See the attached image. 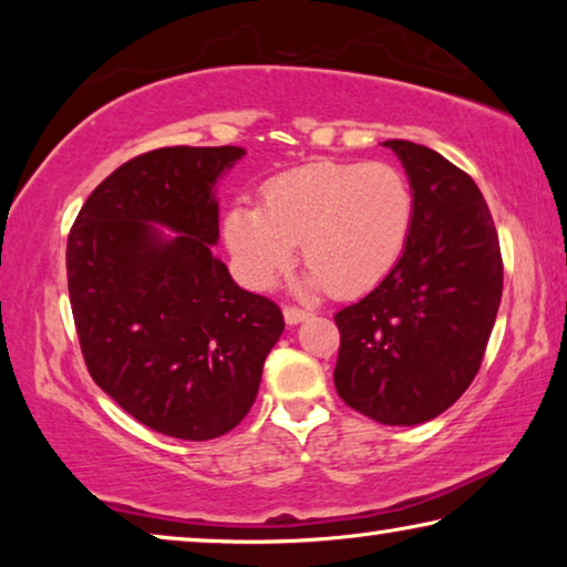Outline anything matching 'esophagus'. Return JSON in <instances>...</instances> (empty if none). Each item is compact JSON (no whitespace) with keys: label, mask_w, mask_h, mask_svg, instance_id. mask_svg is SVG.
I'll use <instances>...</instances> for the list:
<instances>
[{"label":"esophagus","mask_w":567,"mask_h":567,"mask_svg":"<svg viewBox=\"0 0 567 567\" xmlns=\"http://www.w3.org/2000/svg\"><path fill=\"white\" fill-rule=\"evenodd\" d=\"M285 322L287 324H300V322H305L307 318H310V312L307 310H300V307H285Z\"/></svg>","instance_id":"1"}]
</instances>
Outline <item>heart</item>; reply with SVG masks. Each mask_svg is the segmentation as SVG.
I'll return each mask as SVG.
<instances>
[{
	"label": "heart",
	"instance_id": "heart-1",
	"mask_svg": "<svg viewBox=\"0 0 567 567\" xmlns=\"http://www.w3.org/2000/svg\"><path fill=\"white\" fill-rule=\"evenodd\" d=\"M412 219L415 197L398 167L324 159L267 182L262 207H229L225 243L252 287H270L300 245L307 290L352 297L395 270Z\"/></svg>",
	"mask_w": 567,
	"mask_h": 567
}]
</instances>
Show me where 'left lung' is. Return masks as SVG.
<instances>
[{"label":"left lung","instance_id":"left-lung-1","mask_svg":"<svg viewBox=\"0 0 567 567\" xmlns=\"http://www.w3.org/2000/svg\"><path fill=\"white\" fill-rule=\"evenodd\" d=\"M408 172L415 219L385 280L334 315V388L382 425L437 417L477 375L503 297L501 243L473 177L435 150L388 140Z\"/></svg>","mask_w":567,"mask_h":567}]
</instances>
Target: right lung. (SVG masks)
I'll return each mask as SVG.
<instances>
[{
	"label": "right lung",
	"mask_w": 567,
	"mask_h": 567,
	"mask_svg": "<svg viewBox=\"0 0 567 567\" xmlns=\"http://www.w3.org/2000/svg\"><path fill=\"white\" fill-rule=\"evenodd\" d=\"M243 155L162 147L124 162L87 197L66 239L92 380L142 425L195 443L243 422L285 330L280 307L237 287L213 255L217 179Z\"/></svg>",
	"instance_id": "1"
}]
</instances>
